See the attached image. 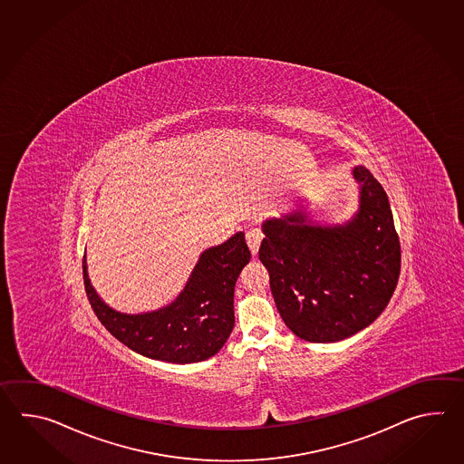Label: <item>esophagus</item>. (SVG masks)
I'll return each mask as SVG.
<instances>
[{
	"mask_svg": "<svg viewBox=\"0 0 464 464\" xmlns=\"http://www.w3.org/2000/svg\"><path fill=\"white\" fill-rule=\"evenodd\" d=\"M262 237L264 236H262V232L258 228H252V230H248L246 234V246H248L254 256L258 254V246H260V242H262Z\"/></svg>",
	"mask_w": 464,
	"mask_h": 464,
	"instance_id": "1",
	"label": "esophagus"
}]
</instances>
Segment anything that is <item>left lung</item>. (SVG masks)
<instances>
[{
  "label": "left lung",
  "instance_id": "obj_1",
  "mask_svg": "<svg viewBox=\"0 0 464 464\" xmlns=\"http://www.w3.org/2000/svg\"><path fill=\"white\" fill-rule=\"evenodd\" d=\"M353 178L360 208L345 224L318 226L304 208L262 224L258 258L276 310L312 343L340 342L373 324L398 284L401 250L388 196L363 166Z\"/></svg>",
  "mask_w": 464,
  "mask_h": 464
}]
</instances>
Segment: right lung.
Returning <instances> with one entry per match:
<instances>
[{"label": "right lung", "mask_w": 464, "mask_h": 464, "mask_svg": "<svg viewBox=\"0 0 464 464\" xmlns=\"http://www.w3.org/2000/svg\"><path fill=\"white\" fill-rule=\"evenodd\" d=\"M250 260L244 232L200 254L178 298L154 312L129 315L106 305L91 285L82 256L84 288L99 322L139 355L169 363H198L227 342L234 328V288Z\"/></svg>", "instance_id": "right-lung-1"}]
</instances>
